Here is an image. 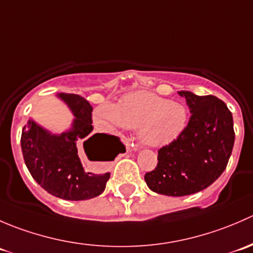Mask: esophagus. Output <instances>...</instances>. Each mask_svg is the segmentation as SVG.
I'll return each instance as SVG.
<instances>
[{
  "mask_svg": "<svg viewBox=\"0 0 253 253\" xmlns=\"http://www.w3.org/2000/svg\"><path fill=\"white\" fill-rule=\"evenodd\" d=\"M127 149H128V150H137V149H138V147H137V145H134V147H133V144H132V148L128 147Z\"/></svg>",
  "mask_w": 253,
  "mask_h": 253,
  "instance_id": "esophagus-1",
  "label": "esophagus"
}]
</instances>
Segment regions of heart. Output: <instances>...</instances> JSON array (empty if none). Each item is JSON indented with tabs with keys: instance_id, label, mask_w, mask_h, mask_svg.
<instances>
[{
	"instance_id": "1",
	"label": "heart",
	"mask_w": 253,
	"mask_h": 253,
	"mask_svg": "<svg viewBox=\"0 0 253 253\" xmlns=\"http://www.w3.org/2000/svg\"><path fill=\"white\" fill-rule=\"evenodd\" d=\"M93 119L105 131L138 129L143 144L162 147L183 133L188 124V111L181 103L150 91H136L125 95L116 105L104 103L96 106Z\"/></svg>"
}]
</instances>
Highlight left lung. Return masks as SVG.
Masks as SVG:
<instances>
[{
	"label": "left lung",
	"instance_id": "8db88e82",
	"mask_svg": "<svg viewBox=\"0 0 253 253\" xmlns=\"http://www.w3.org/2000/svg\"><path fill=\"white\" fill-rule=\"evenodd\" d=\"M191 117L176 141L158 150V165L144 175L148 187L159 195L181 197L211 186L228 165L235 132L233 115L213 95L178 91Z\"/></svg>",
	"mask_w": 253,
	"mask_h": 253
}]
</instances>
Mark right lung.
<instances>
[{
    "mask_svg": "<svg viewBox=\"0 0 253 253\" xmlns=\"http://www.w3.org/2000/svg\"><path fill=\"white\" fill-rule=\"evenodd\" d=\"M60 100L75 116L70 129L51 133L30 119L22 131L23 158L30 175L55 197L66 201L90 200L105 190L110 172L86 171L81 162L82 150L90 162H111L119 153L126 152L119 137L93 134L90 104L77 94L58 93Z\"/></svg>",
    "mask_w": 253,
    "mask_h": 253,
    "instance_id": "add662e5",
    "label": "right lung"
}]
</instances>
